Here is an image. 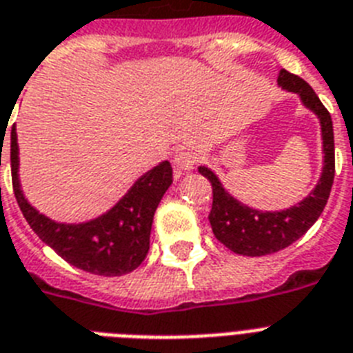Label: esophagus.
I'll return each instance as SVG.
<instances>
[{"instance_id":"obj_1","label":"esophagus","mask_w":353,"mask_h":353,"mask_svg":"<svg viewBox=\"0 0 353 353\" xmlns=\"http://www.w3.org/2000/svg\"><path fill=\"white\" fill-rule=\"evenodd\" d=\"M173 164L179 171H191L196 165V155L189 150H179L174 153Z\"/></svg>"}]
</instances>
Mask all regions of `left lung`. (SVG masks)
Masks as SVG:
<instances>
[{
  "label": "left lung",
  "instance_id": "1",
  "mask_svg": "<svg viewBox=\"0 0 353 353\" xmlns=\"http://www.w3.org/2000/svg\"><path fill=\"white\" fill-rule=\"evenodd\" d=\"M278 84L287 92L298 93L303 106L316 113L319 119L323 139L321 176L316 188L296 205L281 211H260L232 196L214 171L209 170L208 165H200V174H203L212 185V208L209 212L212 232L220 243L241 256H267L292 245L321 216L334 183L336 155L330 113L310 88V84L298 75L279 70Z\"/></svg>",
  "mask_w": 353,
  "mask_h": 353
}]
</instances>
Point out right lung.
<instances>
[{
  "instance_id": "obj_1",
  "label": "right lung",
  "mask_w": 353,
  "mask_h": 353,
  "mask_svg": "<svg viewBox=\"0 0 353 353\" xmlns=\"http://www.w3.org/2000/svg\"><path fill=\"white\" fill-rule=\"evenodd\" d=\"M12 188L17 205L32 231L77 269L97 276H122L135 270L150 250L153 216L173 183L168 160L145 171L128 193L101 216L81 223L55 222L32 208L19 182V145L16 124L10 133Z\"/></svg>"
}]
</instances>
